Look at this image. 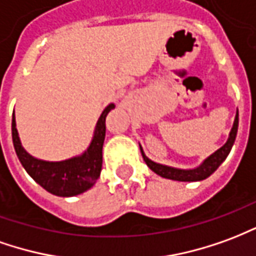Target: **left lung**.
I'll return each instance as SVG.
<instances>
[{
    "instance_id": "obj_1",
    "label": "left lung",
    "mask_w": 256,
    "mask_h": 256,
    "mask_svg": "<svg viewBox=\"0 0 256 256\" xmlns=\"http://www.w3.org/2000/svg\"><path fill=\"white\" fill-rule=\"evenodd\" d=\"M237 130H238V110H237V114H236L233 128H232V131L229 134L228 142L224 143L222 148H218L215 153H212L208 158L202 161L197 168H193V170H179V168H174V166L157 164V162H154V161L146 157V154L143 153L142 148H140V152H142L144 162L157 175L166 178V179H172V180H179V182H197V180H202V179H206L210 175H212L214 172L218 170V166L226 160V157L229 156L230 150L233 148L236 135H237Z\"/></svg>"
}]
</instances>
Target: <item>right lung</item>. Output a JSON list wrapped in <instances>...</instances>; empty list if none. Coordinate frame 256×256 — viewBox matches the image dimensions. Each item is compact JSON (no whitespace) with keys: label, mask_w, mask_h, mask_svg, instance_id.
<instances>
[{"label":"right lung","mask_w":256,"mask_h":256,"mask_svg":"<svg viewBox=\"0 0 256 256\" xmlns=\"http://www.w3.org/2000/svg\"><path fill=\"white\" fill-rule=\"evenodd\" d=\"M114 108L113 103L103 110L96 122L94 138L84 153L64 161L38 160L22 146L16 130L15 112L12 116V140L18 158L27 174L46 192L60 197H73L90 189L102 171V148L106 135V116Z\"/></svg>","instance_id":"right-lung-1"}]
</instances>
